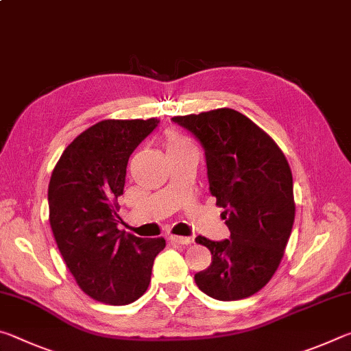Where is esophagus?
I'll use <instances>...</instances> for the list:
<instances>
[{"instance_id":"obj_1","label":"esophagus","mask_w":351,"mask_h":351,"mask_svg":"<svg viewBox=\"0 0 351 351\" xmlns=\"http://www.w3.org/2000/svg\"><path fill=\"white\" fill-rule=\"evenodd\" d=\"M169 240L171 243H176V245H192L193 239H190V237H178V235H170Z\"/></svg>"}]
</instances>
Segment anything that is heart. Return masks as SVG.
Returning <instances> with one entry per match:
<instances>
[{"label": "heart", "mask_w": 351, "mask_h": 351, "mask_svg": "<svg viewBox=\"0 0 351 351\" xmlns=\"http://www.w3.org/2000/svg\"><path fill=\"white\" fill-rule=\"evenodd\" d=\"M187 144H190V142L186 138H182L181 134L171 132L167 134V141H165V150H167V153H169L171 150H175V148H180V147L187 145Z\"/></svg>", "instance_id": "heart-1"}]
</instances>
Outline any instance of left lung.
Masks as SVG:
<instances>
[{"mask_svg":"<svg viewBox=\"0 0 351 351\" xmlns=\"http://www.w3.org/2000/svg\"><path fill=\"white\" fill-rule=\"evenodd\" d=\"M171 121L204 147L210 193L230 230L229 240L195 239L212 254L195 282L217 300L246 299L271 280L288 245L295 215L289 164L268 133L232 108Z\"/></svg>","mask_w":351,"mask_h":351,"instance_id":"8db88e82","label":"left lung"}]
</instances>
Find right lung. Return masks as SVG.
I'll use <instances>...</instances> for the list:
<instances>
[{
	"label": "right lung",
	"instance_id": "add662e5",
	"mask_svg": "<svg viewBox=\"0 0 351 351\" xmlns=\"http://www.w3.org/2000/svg\"><path fill=\"white\" fill-rule=\"evenodd\" d=\"M159 119H106L64 148L51 175L47 201L52 234L75 282L94 300L128 305L145 293L162 239L117 229L130 154Z\"/></svg>",
	"mask_w": 351,
	"mask_h": 351
}]
</instances>
